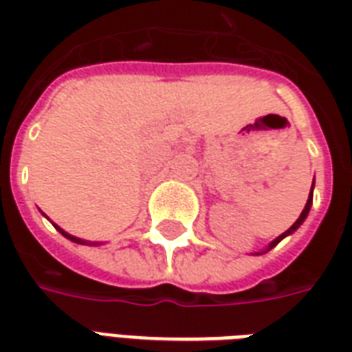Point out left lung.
<instances>
[{
	"label": "left lung",
	"instance_id": "obj_1",
	"mask_svg": "<svg viewBox=\"0 0 352 352\" xmlns=\"http://www.w3.org/2000/svg\"><path fill=\"white\" fill-rule=\"evenodd\" d=\"M311 201H313V188H311V196H309V199H307V204H305V207H303V211H302V214H300V219H298V221H296L294 224H292V226H290V228H288L287 232H285V234H280V236L277 237L275 241H272V243H270V247H267V251H270V249H273L275 245L279 243V241H280V239H283V237L288 236V234H292V232H294L296 228H300V224H302V222L305 221V217H307V213H309Z\"/></svg>",
	"mask_w": 352,
	"mask_h": 352
}]
</instances>
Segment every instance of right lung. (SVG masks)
<instances>
[{
	"instance_id": "1",
	"label": "right lung",
	"mask_w": 352,
	"mask_h": 352,
	"mask_svg": "<svg viewBox=\"0 0 352 352\" xmlns=\"http://www.w3.org/2000/svg\"><path fill=\"white\" fill-rule=\"evenodd\" d=\"M54 226H56V224H54ZM56 230H58V232H60V234H62V236L67 237V239H72V241H75V243H85V241H82V239H77V237L69 236V234H67V232H64V230H62V228H58V226H56Z\"/></svg>"
}]
</instances>
